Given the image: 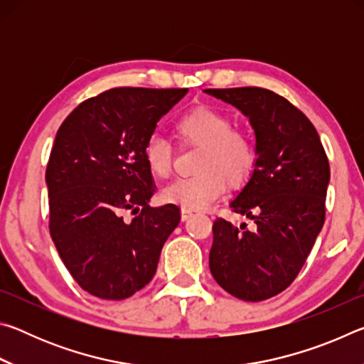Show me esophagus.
I'll return each instance as SVG.
<instances>
[{"label": "esophagus", "mask_w": 364, "mask_h": 364, "mask_svg": "<svg viewBox=\"0 0 364 364\" xmlns=\"http://www.w3.org/2000/svg\"><path fill=\"white\" fill-rule=\"evenodd\" d=\"M193 212H191V210H186V208H181V220L183 221H188L191 217H193Z\"/></svg>", "instance_id": "34e87169"}]
</instances>
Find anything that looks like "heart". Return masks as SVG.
<instances>
[{
	"mask_svg": "<svg viewBox=\"0 0 364 364\" xmlns=\"http://www.w3.org/2000/svg\"><path fill=\"white\" fill-rule=\"evenodd\" d=\"M232 122L217 109L200 106L176 122L183 141L199 146L197 175L178 178L162 191V199L186 210H204L225 193L226 181L241 186L255 168L257 151L247 133L231 130ZM144 160L152 175L165 178L171 171V147L154 134L146 141Z\"/></svg>",
	"mask_w": 364,
	"mask_h": 364,
	"instance_id": "1",
	"label": "heart"
}]
</instances>
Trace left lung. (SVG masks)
<instances>
[{"instance_id": "1", "label": "left lung", "mask_w": 364, "mask_h": 364, "mask_svg": "<svg viewBox=\"0 0 364 364\" xmlns=\"http://www.w3.org/2000/svg\"><path fill=\"white\" fill-rule=\"evenodd\" d=\"M241 110L255 133L257 162L230 207L254 221H213L212 276L228 294L267 300L292 284L324 225L329 162L313 123L263 88L204 90Z\"/></svg>"}]
</instances>
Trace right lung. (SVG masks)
Instances as JSON below:
<instances>
[{"instance_id":"1","label":"right lung","mask_w":364,"mask_h":364,"mask_svg":"<svg viewBox=\"0 0 364 364\" xmlns=\"http://www.w3.org/2000/svg\"><path fill=\"white\" fill-rule=\"evenodd\" d=\"M186 88H112L63 122L46 167L49 231L80 287L104 300L149 284L180 208L149 207L156 184L146 141ZM135 217L127 222L122 215Z\"/></svg>"}]
</instances>
